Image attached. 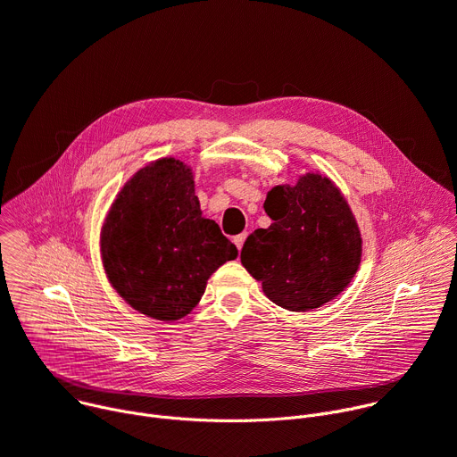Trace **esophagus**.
Listing matches in <instances>:
<instances>
[{
  "instance_id": "obj_1",
  "label": "esophagus",
  "mask_w": 457,
  "mask_h": 457,
  "mask_svg": "<svg viewBox=\"0 0 457 457\" xmlns=\"http://www.w3.org/2000/svg\"><path fill=\"white\" fill-rule=\"evenodd\" d=\"M246 236H248V232H243V234H239V236H236V237H234V245L237 246V250H241V248H243V243H245Z\"/></svg>"
}]
</instances>
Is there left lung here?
Listing matches in <instances>:
<instances>
[{"instance_id": "obj_1", "label": "left lung", "mask_w": 457, "mask_h": 457, "mask_svg": "<svg viewBox=\"0 0 457 457\" xmlns=\"http://www.w3.org/2000/svg\"><path fill=\"white\" fill-rule=\"evenodd\" d=\"M264 211L273 223L246 237L241 264L273 303L293 312L314 311L350 286L362 237L346 198L328 177L309 171L295 186L271 187Z\"/></svg>"}]
</instances>
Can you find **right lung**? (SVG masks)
<instances>
[{
	"mask_svg": "<svg viewBox=\"0 0 457 457\" xmlns=\"http://www.w3.org/2000/svg\"><path fill=\"white\" fill-rule=\"evenodd\" d=\"M104 270L136 311L161 321L187 316L209 277L237 248L202 214L191 166L162 157L136 171L112 202L100 234Z\"/></svg>",
	"mask_w": 457,
	"mask_h": 457,
	"instance_id": "1",
	"label": "right lung"
}]
</instances>
